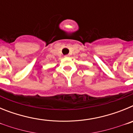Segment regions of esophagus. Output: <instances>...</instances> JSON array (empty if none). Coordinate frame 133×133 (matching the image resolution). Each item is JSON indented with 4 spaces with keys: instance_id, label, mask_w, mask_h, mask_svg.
I'll list each match as a JSON object with an SVG mask.
<instances>
[{
    "instance_id": "esophagus-1",
    "label": "esophagus",
    "mask_w": 133,
    "mask_h": 133,
    "mask_svg": "<svg viewBox=\"0 0 133 133\" xmlns=\"http://www.w3.org/2000/svg\"><path fill=\"white\" fill-rule=\"evenodd\" d=\"M65 56V57H69V55H66L65 56Z\"/></svg>"
}]
</instances>
